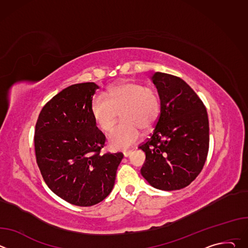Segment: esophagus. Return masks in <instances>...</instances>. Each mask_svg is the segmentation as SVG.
Listing matches in <instances>:
<instances>
[{"mask_svg":"<svg viewBox=\"0 0 248 248\" xmlns=\"http://www.w3.org/2000/svg\"><path fill=\"white\" fill-rule=\"evenodd\" d=\"M131 153H132V150H125V151L123 152V154H124V157H128Z\"/></svg>","mask_w":248,"mask_h":248,"instance_id":"34e87169","label":"esophagus"}]
</instances>
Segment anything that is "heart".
Listing matches in <instances>:
<instances>
[{
	"label": "heart",
	"mask_w": 248,
	"mask_h": 248,
	"mask_svg": "<svg viewBox=\"0 0 248 248\" xmlns=\"http://www.w3.org/2000/svg\"><path fill=\"white\" fill-rule=\"evenodd\" d=\"M90 109L96 124L104 131L115 124L121 113L123 122L112 128L108 139L113 148L124 149L136 142L140 129L148 130L156 124L161 102L154 88L125 81L113 86L105 94H96Z\"/></svg>",
	"instance_id": "1"
}]
</instances>
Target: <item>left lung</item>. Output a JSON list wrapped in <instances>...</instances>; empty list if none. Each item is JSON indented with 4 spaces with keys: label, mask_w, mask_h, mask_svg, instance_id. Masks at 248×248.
Instances as JSON below:
<instances>
[{
    "label": "left lung",
    "mask_w": 248,
    "mask_h": 248,
    "mask_svg": "<svg viewBox=\"0 0 248 248\" xmlns=\"http://www.w3.org/2000/svg\"><path fill=\"white\" fill-rule=\"evenodd\" d=\"M152 80L160 96L161 112L150 137L138 146L146 155L141 174L158 189H181L196 179L207 159V110L182 78L157 72Z\"/></svg>",
    "instance_id": "8db88e82"
}]
</instances>
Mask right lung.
Returning <instances> with one entry per match:
<instances>
[{
  "label": "right lung",
  "mask_w": 248,
  "mask_h": 248,
  "mask_svg": "<svg viewBox=\"0 0 248 248\" xmlns=\"http://www.w3.org/2000/svg\"><path fill=\"white\" fill-rule=\"evenodd\" d=\"M94 82L74 84L41 110L34 133L36 162L48 187L59 197L87 207L112 191L123 153H101L106 137L96 126L91 101Z\"/></svg>",
  "instance_id": "1"
}]
</instances>
